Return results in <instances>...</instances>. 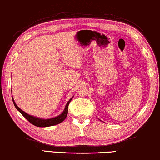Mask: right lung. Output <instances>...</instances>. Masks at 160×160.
<instances>
[{
	"instance_id": "add662e5",
	"label": "right lung",
	"mask_w": 160,
	"mask_h": 160,
	"mask_svg": "<svg viewBox=\"0 0 160 160\" xmlns=\"http://www.w3.org/2000/svg\"><path fill=\"white\" fill-rule=\"evenodd\" d=\"M73 98V97L71 98L70 99V101L68 102V103L66 104L65 108L64 109V111L60 115L57 116V117L54 118H48V119H43V118H37L35 116H31L29 114H28L27 113H25L24 111L21 110V109L18 107L17 105L16 104L15 101L13 98H12V100H13V104L15 106L16 108L20 112V113L22 114V115L24 116V117L27 119V120L29 121L31 123H32L33 125H34L36 126H38V127H47V126H54L56 124H59L61 122L65 120L67 116H68V106L70 104V101H72V99Z\"/></svg>"
}]
</instances>
